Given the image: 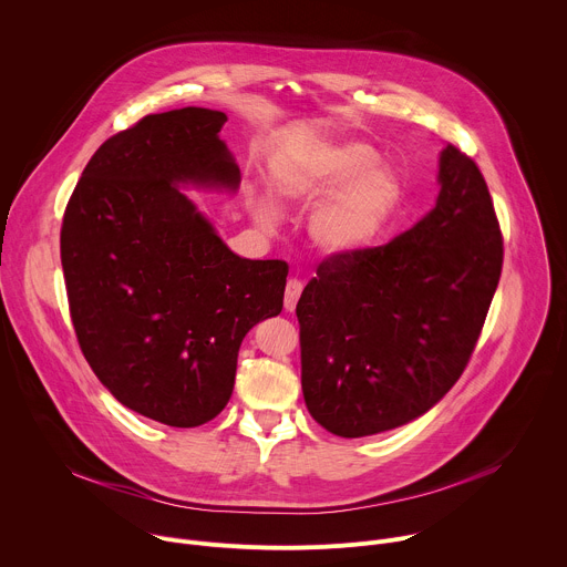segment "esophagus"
Segmentation results:
<instances>
[{"label":"esophagus","mask_w":567,"mask_h":567,"mask_svg":"<svg viewBox=\"0 0 567 567\" xmlns=\"http://www.w3.org/2000/svg\"><path fill=\"white\" fill-rule=\"evenodd\" d=\"M302 293V282L298 278H289L287 287H285V309L287 311H293L296 309V302Z\"/></svg>","instance_id":"34e87169"}]
</instances>
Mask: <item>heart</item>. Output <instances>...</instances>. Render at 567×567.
Returning a JSON list of instances; mask_svg holds the SVG:
<instances>
[{"instance_id":"1","label":"heart","mask_w":567,"mask_h":567,"mask_svg":"<svg viewBox=\"0 0 567 567\" xmlns=\"http://www.w3.org/2000/svg\"><path fill=\"white\" fill-rule=\"evenodd\" d=\"M379 154L361 141H343L309 156L305 164H287L276 175L280 199L293 208H311L326 198L311 221L313 245L328 256H352L372 245L401 202L399 175L377 164ZM254 217L265 226L278 224L276 206L260 197Z\"/></svg>"}]
</instances>
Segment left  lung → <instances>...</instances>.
Listing matches in <instances>:
<instances>
[{"instance_id":"8db88e82","label":"left lung","mask_w":567,"mask_h":567,"mask_svg":"<svg viewBox=\"0 0 567 567\" xmlns=\"http://www.w3.org/2000/svg\"><path fill=\"white\" fill-rule=\"evenodd\" d=\"M440 197L383 247L330 256L305 287L302 394L339 437H365L431 411L464 372L503 271V235L475 161L440 154Z\"/></svg>"}]
</instances>
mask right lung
<instances>
[{
	"label": "right lung",
	"mask_w": 567,
	"mask_h": 567,
	"mask_svg": "<svg viewBox=\"0 0 567 567\" xmlns=\"http://www.w3.org/2000/svg\"><path fill=\"white\" fill-rule=\"evenodd\" d=\"M224 112L147 114L110 136L66 204L60 258L87 363L130 411L175 429L217 417L241 339L282 311L289 267L235 256L179 184L235 190Z\"/></svg>",
	"instance_id": "add662e5"
}]
</instances>
